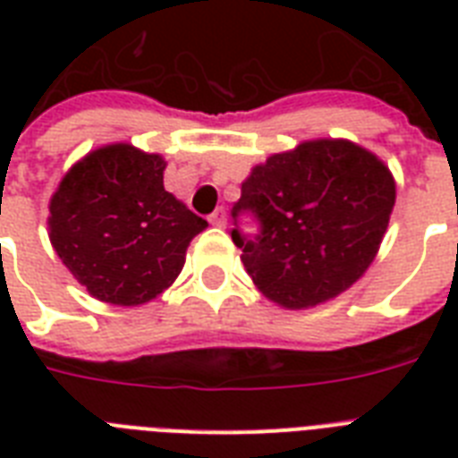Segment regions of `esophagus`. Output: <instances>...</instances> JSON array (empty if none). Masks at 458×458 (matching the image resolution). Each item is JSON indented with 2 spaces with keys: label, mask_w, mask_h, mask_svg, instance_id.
<instances>
[{
  "label": "esophagus",
  "mask_w": 458,
  "mask_h": 458,
  "mask_svg": "<svg viewBox=\"0 0 458 458\" xmlns=\"http://www.w3.org/2000/svg\"><path fill=\"white\" fill-rule=\"evenodd\" d=\"M208 223H211V225H216V228H225L228 216H225V211H223V208H216L214 214L208 216Z\"/></svg>",
  "instance_id": "obj_1"
}]
</instances>
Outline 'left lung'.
I'll list each match as a JSON object with an SVG mask.
<instances>
[{
  "label": "left lung",
  "mask_w": 458,
  "mask_h": 458,
  "mask_svg": "<svg viewBox=\"0 0 458 458\" xmlns=\"http://www.w3.org/2000/svg\"><path fill=\"white\" fill-rule=\"evenodd\" d=\"M397 182L383 158L344 138L304 140L271 154L242 182L261 235L244 240V271L283 309L335 300L369 271L390 225Z\"/></svg>",
  "instance_id": "obj_1"
}]
</instances>
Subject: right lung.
I'll return each mask as SVG.
<instances>
[{"label": "right lung", "instance_id": "obj_1", "mask_svg": "<svg viewBox=\"0 0 458 458\" xmlns=\"http://www.w3.org/2000/svg\"><path fill=\"white\" fill-rule=\"evenodd\" d=\"M165 158L111 142L78 158L49 199L56 257L89 297L142 306L175 283L208 223L164 190Z\"/></svg>", "mask_w": 458, "mask_h": 458}]
</instances>
